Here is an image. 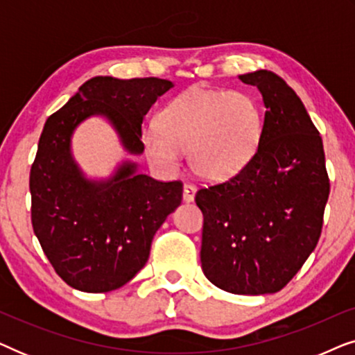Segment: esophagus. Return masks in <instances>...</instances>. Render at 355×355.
<instances>
[{
  "label": "esophagus",
  "mask_w": 355,
  "mask_h": 355,
  "mask_svg": "<svg viewBox=\"0 0 355 355\" xmlns=\"http://www.w3.org/2000/svg\"><path fill=\"white\" fill-rule=\"evenodd\" d=\"M196 192H197V189H196V186H193V184H191V182L184 184V193H182L184 202H193Z\"/></svg>",
  "instance_id": "1"
}]
</instances>
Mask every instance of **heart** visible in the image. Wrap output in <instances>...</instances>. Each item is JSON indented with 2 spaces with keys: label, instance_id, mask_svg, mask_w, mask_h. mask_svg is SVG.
<instances>
[{
  "label": "heart",
  "instance_id": "obj_1",
  "mask_svg": "<svg viewBox=\"0 0 355 355\" xmlns=\"http://www.w3.org/2000/svg\"><path fill=\"white\" fill-rule=\"evenodd\" d=\"M261 128V110L249 94L193 87L163 106L158 125L144 129L142 144L148 157L168 169L187 148L193 171L216 181L234 176L250 162Z\"/></svg>",
  "mask_w": 355,
  "mask_h": 355
}]
</instances>
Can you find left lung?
I'll use <instances>...</instances> for the list:
<instances>
[{
  "instance_id": "8db88e82",
  "label": "left lung",
  "mask_w": 355,
  "mask_h": 355,
  "mask_svg": "<svg viewBox=\"0 0 355 355\" xmlns=\"http://www.w3.org/2000/svg\"><path fill=\"white\" fill-rule=\"evenodd\" d=\"M266 106L259 148L227 181L200 187L202 270L232 294L278 293L318 244L329 178L323 142L295 92L271 71L239 76Z\"/></svg>"
}]
</instances>
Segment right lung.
<instances>
[{"instance_id":"add662e5","label":"right lung","mask_w":355,"mask_h":355,"mask_svg":"<svg viewBox=\"0 0 355 355\" xmlns=\"http://www.w3.org/2000/svg\"><path fill=\"white\" fill-rule=\"evenodd\" d=\"M173 84L158 77H94L46 119L31 168L32 227L58 276L84 293H108L144 268L158 227L182 200L181 181H157L124 163L92 182L71 157V135L103 114L130 153H142V121Z\"/></svg>"}]
</instances>
